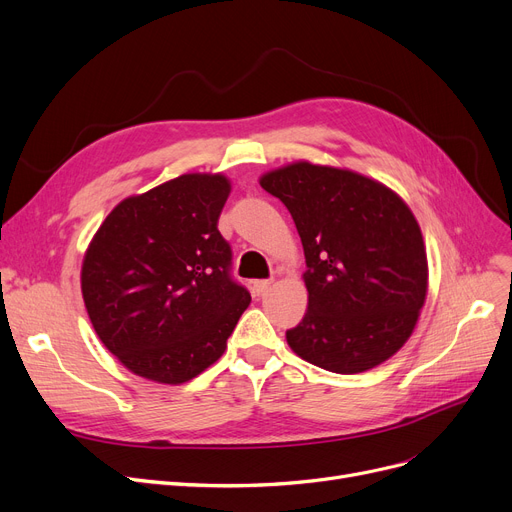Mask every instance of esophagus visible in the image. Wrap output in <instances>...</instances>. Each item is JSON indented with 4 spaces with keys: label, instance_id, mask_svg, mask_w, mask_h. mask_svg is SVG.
Returning <instances> with one entry per match:
<instances>
[{
    "label": "esophagus",
    "instance_id": "1",
    "mask_svg": "<svg viewBox=\"0 0 512 512\" xmlns=\"http://www.w3.org/2000/svg\"><path fill=\"white\" fill-rule=\"evenodd\" d=\"M272 286V280H255L253 282V292L255 294H263V292H267V288Z\"/></svg>",
    "mask_w": 512,
    "mask_h": 512
}]
</instances>
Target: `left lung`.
<instances>
[{
    "mask_svg": "<svg viewBox=\"0 0 512 512\" xmlns=\"http://www.w3.org/2000/svg\"><path fill=\"white\" fill-rule=\"evenodd\" d=\"M290 211L305 251L307 313L286 332L301 359L359 373L411 336L427 292V257L415 215L361 174L299 161L261 178Z\"/></svg>",
    "mask_w": 512,
    "mask_h": 512,
    "instance_id": "left-lung-1",
    "label": "left lung"
}]
</instances>
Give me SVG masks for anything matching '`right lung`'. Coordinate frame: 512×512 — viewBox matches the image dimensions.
I'll return each mask as SVG.
<instances>
[{"mask_svg": "<svg viewBox=\"0 0 512 512\" xmlns=\"http://www.w3.org/2000/svg\"><path fill=\"white\" fill-rule=\"evenodd\" d=\"M230 182L184 174L124 199L83 261L91 324L130 371L182 384L218 361L251 303L218 220Z\"/></svg>", "mask_w": 512, "mask_h": 512, "instance_id": "add662e5", "label": "right lung"}]
</instances>
